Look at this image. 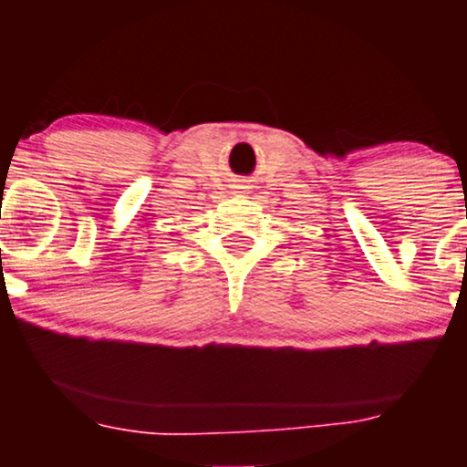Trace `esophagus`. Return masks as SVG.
<instances>
[{
	"label": "esophagus",
	"mask_w": 467,
	"mask_h": 467,
	"mask_svg": "<svg viewBox=\"0 0 467 467\" xmlns=\"http://www.w3.org/2000/svg\"><path fill=\"white\" fill-rule=\"evenodd\" d=\"M235 189H248V187H244V184H240V187H235ZM242 193H244V191H242Z\"/></svg>",
	"instance_id": "esophagus-1"
}]
</instances>
